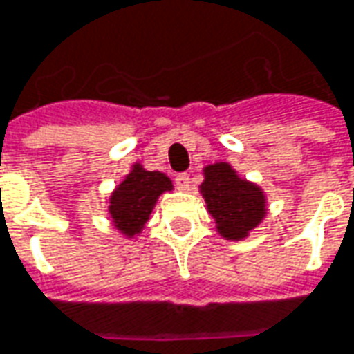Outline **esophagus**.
I'll use <instances>...</instances> for the list:
<instances>
[{
    "instance_id": "obj_1",
    "label": "esophagus",
    "mask_w": 354,
    "mask_h": 354,
    "mask_svg": "<svg viewBox=\"0 0 354 354\" xmlns=\"http://www.w3.org/2000/svg\"><path fill=\"white\" fill-rule=\"evenodd\" d=\"M191 175L189 173H179L177 177H175V185H177V189H181V191H189L191 189Z\"/></svg>"
}]
</instances>
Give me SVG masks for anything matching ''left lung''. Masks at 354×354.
<instances>
[{
  "label": "left lung",
  "instance_id": "1",
  "mask_svg": "<svg viewBox=\"0 0 354 354\" xmlns=\"http://www.w3.org/2000/svg\"><path fill=\"white\" fill-rule=\"evenodd\" d=\"M205 181L198 187L206 210L214 218L216 230L224 239L241 241L267 216V196L259 185L239 177L238 171L218 161L206 165Z\"/></svg>",
  "mask_w": 354,
  "mask_h": 354
}]
</instances>
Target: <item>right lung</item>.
<instances>
[{
  "instance_id": "obj_1",
  "label": "right lung",
  "mask_w": 354,
  "mask_h": 354,
  "mask_svg": "<svg viewBox=\"0 0 354 354\" xmlns=\"http://www.w3.org/2000/svg\"><path fill=\"white\" fill-rule=\"evenodd\" d=\"M167 191H173V183L165 173L146 171L142 163H134L130 173L109 196V216L113 226L124 238L142 234L158 198Z\"/></svg>"
}]
</instances>
